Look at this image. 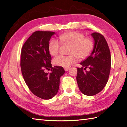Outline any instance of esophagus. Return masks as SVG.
Wrapping results in <instances>:
<instances>
[{
	"instance_id": "esophagus-1",
	"label": "esophagus",
	"mask_w": 127,
	"mask_h": 127,
	"mask_svg": "<svg viewBox=\"0 0 127 127\" xmlns=\"http://www.w3.org/2000/svg\"><path fill=\"white\" fill-rule=\"evenodd\" d=\"M64 69H65V71H68V70L69 69V68H64Z\"/></svg>"
}]
</instances>
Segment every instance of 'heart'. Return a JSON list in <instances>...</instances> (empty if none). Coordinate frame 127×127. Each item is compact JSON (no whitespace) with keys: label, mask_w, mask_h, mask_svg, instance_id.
<instances>
[{"label":"heart","mask_w":127,"mask_h":127,"mask_svg":"<svg viewBox=\"0 0 127 127\" xmlns=\"http://www.w3.org/2000/svg\"><path fill=\"white\" fill-rule=\"evenodd\" d=\"M58 40H51L49 43V51L51 55L58 54L62 44L70 45L69 55H59L53 59L55 65L69 68L76 62L77 57L82 59L87 57L94 49V42L92 38L85 37V35L77 31H70L62 34Z\"/></svg>","instance_id":"1"}]
</instances>
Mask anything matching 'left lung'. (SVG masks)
Returning <instances> with one entry per match:
<instances>
[{"mask_svg":"<svg viewBox=\"0 0 127 127\" xmlns=\"http://www.w3.org/2000/svg\"><path fill=\"white\" fill-rule=\"evenodd\" d=\"M94 46L90 55L80 63L82 67L77 68V82L79 90L85 95L98 94L106 86L111 68L110 51L105 37L101 34H91ZM86 68L89 71H84Z\"/></svg>","mask_w":127,"mask_h":127,"instance_id":"1","label":"left lung"}]
</instances>
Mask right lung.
<instances>
[{"label":"right lung","mask_w":127,"mask_h":127,"mask_svg":"<svg viewBox=\"0 0 127 127\" xmlns=\"http://www.w3.org/2000/svg\"><path fill=\"white\" fill-rule=\"evenodd\" d=\"M52 31H37L23 44L21 55V72L24 80L32 93L42 99L49 100L57 94L60 78L64 74L63 67L51 64L49 43ZM46 69L51 73H46Z\"/></svg>","instance_id":"obj_1"}]
</instances>
